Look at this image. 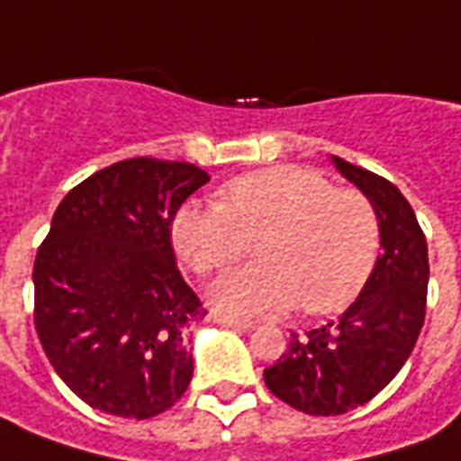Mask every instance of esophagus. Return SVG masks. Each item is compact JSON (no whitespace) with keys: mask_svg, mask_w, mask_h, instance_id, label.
Wrapping results in <instances>:
<instances>
[{"mask_svg":"<svg viewBox=\"0 0 461 461\" xmlns=\"http://www.w3.org/2000/svg\"><path fill=\"white\" fill-rule=\"evenodd\" d=\"M212 320L221 324V327H230V330H241V331H249L254 330V324L249 320H234V317H224V314H214Z\"/></svg>","mask_w":461,"mask_h":461,"instance_id":"esophagus-1","label":"esophagus"}]
</instances>
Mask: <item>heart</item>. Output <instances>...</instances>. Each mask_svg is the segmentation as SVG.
Instances as JSON below:
<instances>
[{
	"label": "heart",
	"instance_id": "b5f03b06",
	"mask_svg": "<svg viewBox=\"0 0 461 461\" xmlns=\"http://www.w3.org/2000/svg\"><path fill=\"white\" fill-rule=\"evenodd\" d=\"M172 240L199 275L227 269L259 240L257 267L230 272L209 289V302L224 314L276 317L294 304L330 314L372 275L379 221L365 194L285 164L234 179L221 204L186 202Z\"/></svg>",
	"mask_w": 461,
	"mask_h": 461
}]
</instances>
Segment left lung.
Returning <instances> with one entry per match:
<instances>
[{"instance_id": "obj_1", "label": "left lung", "mask_w": 461, "mask_h": 461, "mask_svg": "<svg viewBox=\"0 0 461 461\" xmlns=\"http://www.w3.org/2000/svg\"><path fill=\"white\" fill-rule=\"evenodd\" d=\"M330 159L372 202L382 254L359 297L337 320L304 334L292 331L286 352L264 369L275 397L314 417L357 410L397 376L424 324L429 285L427 240L404 194L384 176Z\"/></svg>"}]
</instances>
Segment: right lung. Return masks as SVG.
Wrapping results in <instances>:
<instances>
[{"mask_svg":"<svg viewBox=\"0 0 461 461\" xmlns=\"http://www.w3.org/2000/svg\"><path fill=\"white\" fill-rule=\"evenodd\" d=\"M209 175L134 157L59 202L34 259V327L54 372L89 407L149 420L192 382L186 330L204 317L176 269L172 220Z\"/></svg>","mask_w":461,"mask_h":461,"instance_id":"right-lung-1","label":"right lung"}]
</instances>
